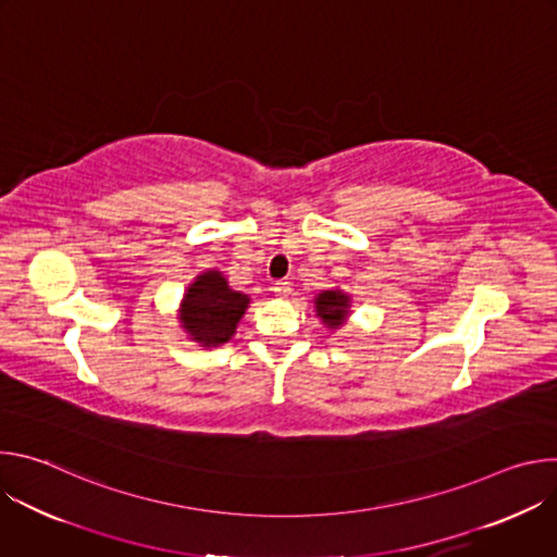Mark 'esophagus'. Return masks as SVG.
Wrapping results in <instances>:
<instances>
[{
    "label": "esophagus",
    "instance_id": "1",
    "mask_svg": "<svg viewBox=\"0 0 557 557\" xmlns=\"http://www.w3.org/2000/svg\"><path fill=\"white\" fill-rule=\"evenodd\" d=\"M273 290H275L277 297H286L290 293V282H275Z\"/></svg>",
    "mask_w": 557,
    "mask_h": 557
}]
</instances>
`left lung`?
I'll return each mask as SVG.
<instances>
[{"label":"left lung","mask_w":557,"mask_h":557,"mask_svg":"<svg viewBox=\"0 0 557 557\" xmlns=\"http://www.w3.org/2000/svg\"><path fill=\"white\" fill-rule=\"evenodd\" d=\"M348 308H350V297L339 288L322 290L320 295L314 297L317 317H322V322L329 329H339L346 322Z\"/></svg>","instance_id":"8db88e82"}]
</instances>
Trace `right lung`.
Returning a JSON list of instances; mask_svg holds the SVG:
<instances>
[{
  "label": "right lung",
  "mask_w": 557,
  "mask_h": 557,
  "mask_svg": "<svg viewBox=\"0 0 557 557\" xmlns=\"http://www.w3.org/2000/svg\"><path fill=\"white\" fill-rule=\"evenodd\" d=\"M249 301V295L233 290L220 271L209 269L189 284L178 320L200 346H222L235 335Z\"/></svg>",
  "instance_id": "1"
}]
</instances>
